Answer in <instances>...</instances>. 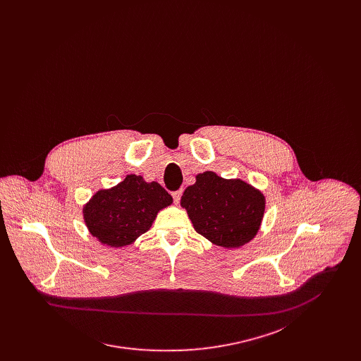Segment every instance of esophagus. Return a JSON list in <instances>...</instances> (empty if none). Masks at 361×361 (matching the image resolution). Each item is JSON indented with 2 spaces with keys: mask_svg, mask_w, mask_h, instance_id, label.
I'll list each match as a JSON object with an SVG mask.
<instances>
[{
  "mask_svg": "<svg viewBox=\"0 0 361 361\" xmlns=\"http://www.w3.org/2000/svg\"><path fill=\"white\" fill-rule=\"evenodd\" d=\"M181 195H183V190H181V189H178V190H174V192H172L173 200H174V203H176V204H178V203H180Z\"/></svg>",
  "mask_w": 361,
  "mask_h": 361,
  "instance_id": "1",
  "label": "esophagus"
}]
</instances>
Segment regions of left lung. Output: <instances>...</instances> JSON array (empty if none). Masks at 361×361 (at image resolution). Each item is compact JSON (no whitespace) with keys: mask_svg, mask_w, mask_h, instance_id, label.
<instances>
[{"mask_svg":"<svg viewBox=\"0 0 361 361\" xmlns=\"http://www.w3.org/2000/svg\"><path fill=\"white\" fill-rule=\"evenodd\" d=\"M181 207L199 234L218 246L233 249L256 237L265 197L240 178L226 180L216 173L204 172L184 190Z\"/></svg>","mask_w":361,"mask_h":361,"instance_id":"obj_1","label":"left lung"}]
</instances>
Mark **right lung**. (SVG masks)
I'll return each instance as SVG.
<instances>
[{"instance_id": "right-lung-1", "label": "right lung", "mask_w": 361, "mask_h": 361, "mask_svg": "<svg viewBox=\"0 0 361 361\" xmlns=\"http://www.w3.org/2000/svg\"><path fill=\"white\" fill-rule=\"evenodd\" d=\"M172 202V196L158 183L128 174L118 185L97 190L82 212L93 237L106 246L121 247L146 233L158 211Z\"/></svg>"}]
</instances>
